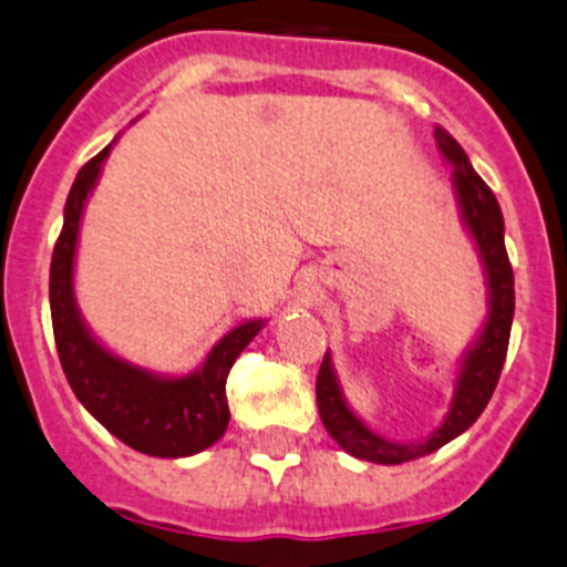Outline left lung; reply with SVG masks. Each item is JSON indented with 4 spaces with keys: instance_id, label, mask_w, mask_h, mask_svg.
<instances>
[{
    "instance_id": "1",
    "label": "left lung",
    "mask_w": 567,
    "mask_h": 567,
    "mask_svg": "<svg viewBox=\"0 0 567 567\" xmlns=\"http://www.w3.org/2000/svg\"><path fill=\"white\" fill-rule=\"evenodd\" d=\"M433 136H436L439 151L444 153V158L456 167L453 178H456V193L458 200H462L464 220H467L470 231H473L475 243L481 248V257H484L486 277H489V321H486L484 332H481V341L475 343V349L464 361V369L456 383V394H453L451 414H447L442 427L427 442L394 444L369 431L343 403L341 389H338L336 374H332L330 358L324 355L319 378H316V403H319L321 422H324L327 433L341 444L343 451L363 458V462H411V458L439 451L442 444H447L458 433L467 431L478 420L481 411L486 409V403H489L492 391L498 385L501 369H504L506 349H509L512 316H515V274H512L509 254H506L504 215H501L498 198L486 187L484 178L473 171L464 147L442 125L433 128Z\"/></svg>"
}]
</instances>
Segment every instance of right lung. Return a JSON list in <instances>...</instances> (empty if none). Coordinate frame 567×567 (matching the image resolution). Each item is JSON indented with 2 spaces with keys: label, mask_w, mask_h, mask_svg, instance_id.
I'll use <instances>...</instances> for the list:
<instances>
[{
  "label": "right lung",
  "mask_w": 567,
  "mask_h": 567,
  "mask_svg": "<svg viewBox=\"0 0 567 567\" xmlns=\"http://www.w3.org/2000/svg\"><path fill=\"white\" fill-rule=\"evenodd\" d=\"M109 147L89 158L78 173L63 209V229L52 248L50 310L58 358L78 400L120 442L147 456H193L224 436L229 425L226 378L231 363L262 324L248 321L235 327L215 343L198 372L178 380L153 378L109 355L89 336L72 299V262L83 204L97 182L100 164L109 156Z\"/></svg>",
  "instance_id": "add662e5"
}]
</instances>
